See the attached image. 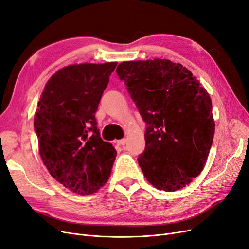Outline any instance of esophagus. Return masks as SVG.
<instances>
[{
  "label": "esophagus",
  "instance_id": "esophagus-1",
  "mask_svg": "<svg viewBox=\"0 0 249 249\" xmlns=\"http://www.w3.org/2000/svg\"><path fill=\"white\" fill-rule=\"evenodd\" d=\"M116 142H117V144H118V145H120V146H123V145H124V144H125V143H126V139L123 138V139H120V140H117Z\"/></svg>",
  "mask_w": 249,
  "mask_h": 249
}]
</instances>
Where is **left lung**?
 Here are the masks:
<instances>
[{"mask_svg": "<svg viewBox=\"0 0 249 249\" xmlns=\"http://www.w3.org/2000/svg\"><path fill=\"white\" fill-rule=\"evenodd\" d=\"M116 72L146 124L138 163L148 182L173 192L205 167L215 133L212 101L182 64L166 59L120 63Z\"/></svg>", "mask_w": 249, "mask_h": 249, "instance_id": "left-lung-1", "label": "left lung"}]
</instances>
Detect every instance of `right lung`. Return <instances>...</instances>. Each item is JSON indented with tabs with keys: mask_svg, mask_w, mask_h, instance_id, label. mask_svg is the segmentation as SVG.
Masks as SVG:
<instances>
[{
	"mask_svg": "<svg viewBox=\"0 0 249 249\" xmlns=\"http://www.w3.org/2000/svg\"><path fill=\"white\" fill-rule=\"evenodd\" d=\"M117 63L65 66L53 74L37 105L34 130L51 176L78 194L108 182L116 157L97 130L95 112Z\"/></svg>",
	"mask_w": 249,
	"mask_h": 249,
	"instance_id": "1",
	"label": "right lung"
}]
</instances>
